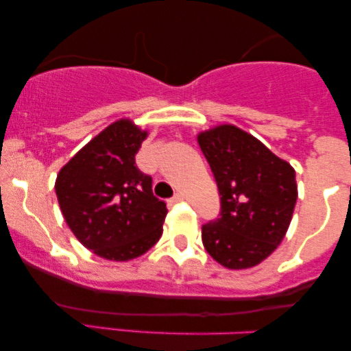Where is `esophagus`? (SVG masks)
Returning a JSON list of instances; mask_svg holds the SVG:
<instances>
[{
	"label": "esophagus",
	"mask_w": 351,
	"mask_h": 351,
	"mask_svg": "<svg viewBox=\"0 0 351 351\" xmlns=\"http://www.w3.org/2000/svg\"><path fill=\"white\" fill-rule=\"evenodd\" d=\"M183 199H184L183 193H176V195L171 198V203H180V201H183Z\"/></svg>",
	"instance_id": "34e87169"
}]
</instances>
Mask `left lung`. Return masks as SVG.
I'll list each match as a JSON object with an SVG mask.
<instances>
[{"label":"left lung","instance_id":"left-lung-1","mask_svg":"<svg viewBox=\"0 0 351 351\" xmlns=\"http://www.w3.org/2000/svg\"><path fill=\"white\" fill-rule=\"evenodd\" d=\"M221 196V213L201 229L209 256L226 269L261 264L282 243L297 201L295 170L236 125L198 135Z\"/></svg>","mask_w":351,"mask_h":351}]
</instances>
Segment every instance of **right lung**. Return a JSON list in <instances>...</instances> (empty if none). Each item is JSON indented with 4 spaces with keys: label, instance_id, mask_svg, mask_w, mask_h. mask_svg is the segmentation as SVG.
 Returning a JSON list of instances; mask_svg holds the SVG:
<instances>
[{
    "label": "right lung",
    "instance_id": "obj_1",
    "mask_svg": "<svg viewBox=\"0 0 351 351\" xmlns=\"http://www.w3.org/2000/svg\"><path fill=\"white\" fill-rule=\"evenodd\" d=\"M130 119L104 128L60 168L56 195L67 226L84 247L107 261L140 257L162 237L167 204L152 176L136 168L147 138Z\"/></svg>",
    "mask_w": 351,
    "mask_h": 351
}]
</instances>
